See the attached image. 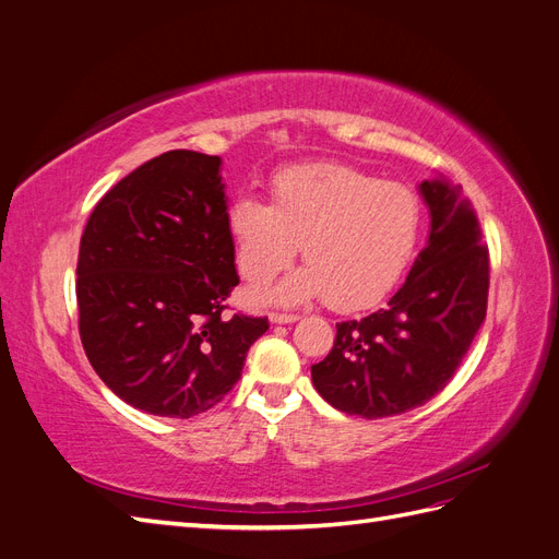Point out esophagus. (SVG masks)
<instances>
[{
	"label": "esophagus",
	"instance_id": "34e87169",
	"mask_svg": "<svg viewBox=\"0 0 559 559\" xmlns=\"http://www.w3.org/2000/svg\"><path fill=\"white\" fill-rule=\"evenodd\" d=\"M298 317L296 314H280V312H273L270 314V324H294Z\"/></svg>",
	"mask_w": 559,
	"mask_h": 559
}]
</instances>
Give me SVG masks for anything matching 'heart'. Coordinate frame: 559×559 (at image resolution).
Masks as SVG:
<instances>
[{
	"label": "heart",
	"instance_id": "heart-1",
	"mask_svg": "<svg viewBox=\"0 0 559 559\" xmlns=\"http://www.w3.org/2000/svg\"><path fill=\"white\" fill-rule=\"evenodd\" d=\"M226 224L235 263L249 282L270 280L302 245V265L257 300L302 306L326 298L335 310L376 306L413 261L421 205L408 186L380 181L357 167L312 163L270 181V205L253 195L230 202Z\"/></svg>",
	"mask_w": 559,
	"mask_h": 559
}]
</instances>
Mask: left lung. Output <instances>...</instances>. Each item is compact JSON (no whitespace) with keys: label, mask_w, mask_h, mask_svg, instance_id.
<instances>
[{"label":"left lung","mask_w":559,"mask_h":559,"mask_svg":"<svg viewBox=\"0 0 559 559\" xmlns=\"http://www.w3.org/2000/svg\"><path fill=\"white\" fill-rule=\"evenodd\" d=\"M427 247L386 308L335 324V343L312 366L333 408L380 419L425 405L452 380L487 312L489 259L478 218L460 186L425 179Z\"/></svg>","instance_id":"obj_1"}]
</instances>
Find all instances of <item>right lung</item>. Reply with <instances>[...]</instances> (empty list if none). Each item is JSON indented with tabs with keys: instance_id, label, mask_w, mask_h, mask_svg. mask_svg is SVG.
Listing matches in <instances>:
<instances>
[{
	"instance_id": "add662e5",
	"label": "right lung",
	"mask_w": 559,
	"mask_h": 559,
	"mask_svg": "<svg viewBox=\"0 0 559 559\" xmlns=\"http://www.w3.org/2000/svg\"><path fill=\"white\" fill-rule=\"evenodd\" d=\"M222 158L167 151L97 202L76 265L79 333L132 408L189 419L240 380L267 317H224L240 284Z\"/></svg>"
}]
</instances>
